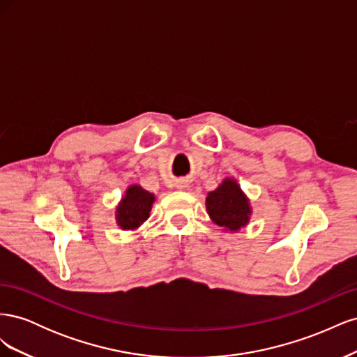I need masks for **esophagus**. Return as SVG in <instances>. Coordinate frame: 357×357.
<instances>
[{
  "label": "esophagus",
  "instance_id": "34e87169",
  "mask_svg": "<svg viewBox=\"0 0 357 357\" xmlns=\"http://www.w3.org/2000/svg\"><path fill=\"white\" fill-rule=\"evenodd\" d=\"M176 188L177 189H186V188H189V181L186 178H178V180H176Z\"/></svg>",
  "mask_w": 357,
  "mask_h": 357
}]
</instances>
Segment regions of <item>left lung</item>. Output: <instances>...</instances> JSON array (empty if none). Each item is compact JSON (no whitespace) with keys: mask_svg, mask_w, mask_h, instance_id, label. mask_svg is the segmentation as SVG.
Masks as SVG:
<instances>
[{"mask_svg":"<svg viewBox=\"0 0 357 357\" xmlns=\"http://www.w3.org/2000/svg\"><path fill=\"white\" fill-rule=\"evenodd\" d=\"M205 207L211 220L223 231L236 232L248 223L252 207L235 178L226 177L218 189L208 192Z\"/></svg>","mask_w":357,"mask_h":357,"instance_id":"1","label":"left lung"}]
</instances>
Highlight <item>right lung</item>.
<instances>
[{"mask_svg": "<svg viewBox=\"0 0 357 357\" xmlns=\"http://www.w3.org/2000/svg\"><path fill=\"white\" fill-rule=\"evenodd\" d=\"M153 202V193L144 190L138 185L129 186L116 207V223L119 228L123 231H134L139 228L149 219Z\"/></svg>", "mask_w": 357, "mask_h": 357, "instance_id": "obj_1", "label": "right lung"}]
</instances>
